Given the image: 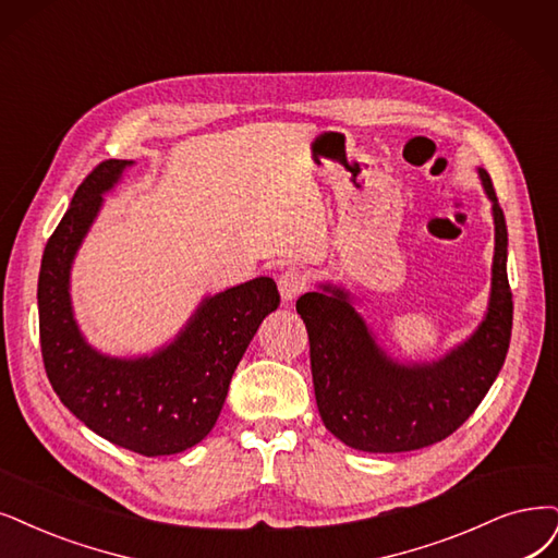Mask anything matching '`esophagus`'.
Segmentation results:
<instances>
[{
  "label": "esophagus",
  "instance_id": "esophagus-1",
  "mask_svg": "<svg viewBox=\"0 0 558 558\" xmlns=\"http://www.w3.org/2000/svg\"><path fill=\"white\" fill-rule=\"evenodd\" d=\"M307 287V276L301 271V268H287L284 274L278 278V290L282 296V303H292L299 299Z\"/></svg>",
  "mask_w": 558,
  "mask_h": 558
}]
</instances>
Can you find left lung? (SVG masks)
Masks as SVG:
<instances>
[{"label": "left lung", "mask_w": 558, "mask_h": 558, "mask_svg": "<svg viewBox=\"0 0 558 558\" xmlns=\"http://www.w3.org/2000/svg\"><path fill=\"white\" fill-rule=\"evenodd\" d=\"M478 177L494 218L492 290L483 322L437 361L386 354L340 284L296 301L307 340L319 416L344 446L363 452H404L452 435L487 396L506 361L512 331L508 230L489 174Z\"/></svg>", "instance_id": "obj_1"}]
</instances>
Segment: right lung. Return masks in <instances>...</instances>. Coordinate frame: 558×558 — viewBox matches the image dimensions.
I'll use <instances>...</instances> for the list:
<instances>
[{"label":"right lung","instance_id":"obj_1","mask_svg":"<svg viewBox=\"0 0 558 558\" xmlns=\"http://www.w3.org/2000/svg\"><path fill=\"white\" fill-rule=\"evenodd\" d=\"M133 160H106L80 183L48 239L38 274V331L46 373L75 418L144 458L174 456L214 429L234 369L259 324L280 305L274 278L202 299L172 342L142 356H110L82 336L71 268L102 206Z\"/></svg>","mask_w":558,"mask_h":558}]
</instances>
